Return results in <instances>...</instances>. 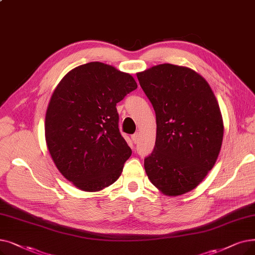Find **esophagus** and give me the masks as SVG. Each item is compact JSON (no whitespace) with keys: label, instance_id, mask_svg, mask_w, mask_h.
<instances>
[{"label":"esophagus","instance_id":"esophagus-1","mask_svg":"<svg viewBox=\"0 0 255 255\" xmlns=\"http://www.w3.org/2000/svg\"><path fill=\"white\" fill-rule=\"evenodd\" d=\"M131 138H132V140H133L134 143H137L139 141V133H137V132H136L135 134H133V135L131 136Z\"/></svg>","mask_w":255,"mask_h":255}]
</instances>
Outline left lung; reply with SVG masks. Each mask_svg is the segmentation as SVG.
Returning <instances> with one entry per match:
<instances>
[{"instance_id":"obj_1","label":"left lung","mask_w":255,"mask_h":255,"mask_svg":"<svg viewBox=\"0 0 255 255\" xmlns=\"http://www.w3.org/2000/svg\"><path fill=\"white\" fill-rule=\"evenodd\" d=\"M156 115V140L145 171L165 196L191 192L214 168L224 124L217 98L203 77L163 63L136 74Z\"/></svg>"}]
</instances>
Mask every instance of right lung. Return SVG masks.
I'll return each instance as SVG.
<instances>
[{
    "mask_svg": "<svg viewBox=\"0 0 255 255\" xmlns=\"http://www.w3.org/2000/svg\"><path fill=\"white\" fill-rule=\"evenodd\" d=\"M137 84L128 73L88 62L66 74L47 108V148L65 179L84 192L116 182L132 153L119 130L116 105Z\"/></svg>",
    "mask_w": 255,
    "mask_h": 255,
    "instance_id": "1",
    "label": "right lung"
}]
</instances>
